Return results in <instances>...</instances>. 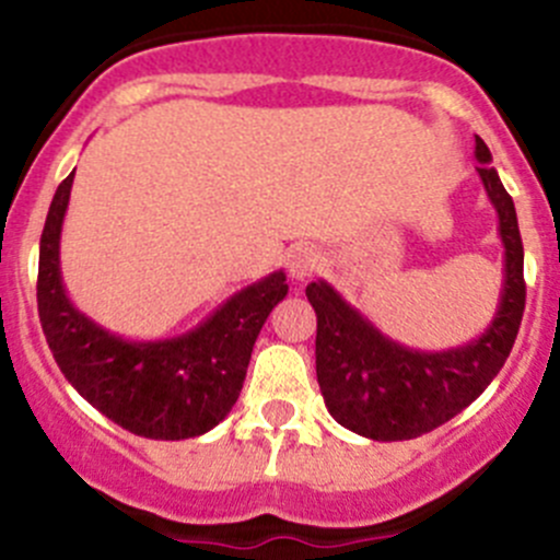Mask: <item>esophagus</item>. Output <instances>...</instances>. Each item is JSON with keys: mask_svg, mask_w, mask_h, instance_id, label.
<instances>
[{"mask_svg": "<svg viewBox=\"0 0 560 560\" xmlns=\"http://www.w3.org/2000/svg\"><path fill=\"white\" fill-rule=\"evenodd\" d=\"M319 265L322 257L314 246H295L287 254V270H290V276L295 281H306Z\"/></svg>", "mask_w": 560, "mask_h": 560, "instance_id": "esophagus-1", "label": "esophagus"}]
</instances>
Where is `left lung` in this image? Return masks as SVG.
I'll list each match as a JSON object with an SVG mask.
<instances>
[{"label": "left lung", "mask_w": 560, "mask_h": 560, "mask_svg": "<svg viewBox=\"0 0 560 560\" xmlns=\"http://www.w3.org/2000/svg\"><path fill=\"white\" fill-rule=\"evenodd\" d=\"M474 156L504 244L501 298L482 336L444 352H420L385 336L327 281L306 287L316 312V382L327 411L338 425L374 442L417 439L460 415L495 380L521 330L525 281L515 202L479 135Z\"/></svg>", "instance_id": "8db88e82"}]
</instances>
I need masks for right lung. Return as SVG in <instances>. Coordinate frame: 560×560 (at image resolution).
Here are the masks:
<instances>
[{"mask_svg":"<svg viewBox=\"0 0 560 560\" xmlns=\"http://www.w3.org/2000/svg\"><path fill=\"white\" fill-rule=\"evenodd\" d=\"M75 173L56 189L39 238L37 312L56 365L72 387L124 431L162 442L217 428L238 400L254 341L287 295L284 270L235 292L208 319L162 341L105 330L67 298L59 244Z\"/></svg>","mask_w":560,"mask_h":560,"instance_id":"add662e5","label":"right lung"}]
</instances>
